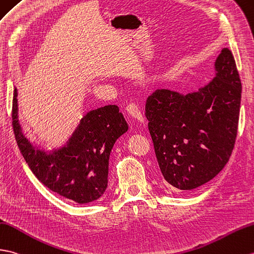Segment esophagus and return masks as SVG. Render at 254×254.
<instances>
[{
  "mask_svg": "<svg viewBox=\"0 0 254 254\" xmlns=\"http://www.w3.org/2000/svg\"><path fill=\"white\" fill-rule=\"evenodd\" d=\"M127 114L131 115L135 120H137L141 123L144 122V118H143V115H141V113H140L138 105H136L135 103H129L128 105H127Z\"/></svg>",
  "mask_w": 254,
  "mask_h": 254,
  "instance_id": "34e87169",
  "label": "esophagus"
}]
</instances>
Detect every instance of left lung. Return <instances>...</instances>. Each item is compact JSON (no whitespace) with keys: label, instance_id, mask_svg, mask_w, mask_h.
Here are the masks:
<instances>
[{"label":"left lung","instance_id":"left-lung-1","mask_svg":"<svg viewBox=\"0 0 254 254\" xmlns=\"http://www.w3.org/2000/svg\"><path fill=\"white\" fill-rule=\"evenodd\" d=\"M215 76L198 91L156 90L146 100V118L166 184L190 190L225 167L234 149L241 81L232 52L223 49Z\"/></svg>","mask_w":254,"mask_h":254}]
</instances>
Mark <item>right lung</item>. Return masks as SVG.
Instances as JSON below:
<instances>
[{"instance_id":"right-lung-1","label":"right lung","mask_w":254,"mask_h":254,"mask_svg":"<svg viewBox=\"0 0 254 254\" xmlns=\"http://www.w3.org/2000/svg\"><path fill=\"white\" fill-rule=\"evenodd\" d=\"M11 120L17 145L37 179L51 190L78 203L103 196L108 185L111 149L128 126L119 107L108 105L82 118L67 143L58 149H39L23 135L18 122L17 88L14 90Z\"/></svg>"}]
</instances>
